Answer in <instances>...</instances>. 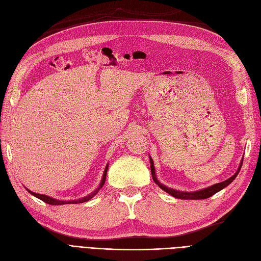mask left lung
<instances>
[{
    "instance_id": "obj_1",
    "label": "left lung",
    "mask_w": 261,
    "mask_h": 261,
    "mask_svg": "<svg viewBox=\"0 0 261 261\" xmlns=\"http://www.w3.org/2000/svg\"><path fill=\"white\" fill-rule=\"evenodd\" d=\"M242 164H243V159L240 163V167L238 169V171H236L235 174L233 176H231L230 178H227L226 180L224 181H221V183H218V184H215L212 185L210 187H207V188H203V189H200V191H196V192H192V193H186V192H180V191H175V189L173 188H169L165 185L161 184L159 180H158L156 176H155V171H154V165H153V161L151 158H150V168H151V175H152V178L154 180V183L159 186L161 189H163L164 192H167L168 194L172 195L173 197H175V198H178V199H206V198H209V197H211L212 195H215L216 193L220 192L221 189H223L224 187H226L227 185H230L232 181L235 179V177L238 176V174L241 171V168H242Z\"/></svg>"
}]
</instances>
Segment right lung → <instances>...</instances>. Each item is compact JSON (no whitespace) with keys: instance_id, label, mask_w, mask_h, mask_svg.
<instances>
[{"instance_id":"right-lung-1","label":"right lung","mask_w":261,"mask_h":261,"mask_svg":"<svg viewBox=\"0 0 261 261\" xmlns=\"http://www.w3.org/2000/svg\"><path fill=\"white\" fill-rule=\"evenodd\" d=\"M108 168H109V164H107L106 170H105V172H103V175H102V179H101V181H100V185L98 186V188L96 189V191H93V192H92L91 194H89L88 196L83 197V198L76 199V200H68V201L58 200V199H54V198H52V197H49V196H46V195H41V194H37V193L31 192V191H29L28 188H26V189H27V191H28L31 195H34L35 197H37V198H39L40 200L44 201L45 203L54 204V206H59V204H66V203H82V202H85V201H88V200H90L93 196H96V194L100 191V189L102 188V186L105 185V183H106V177H107V172H108Z\"/></svg>"}]
</instances>
